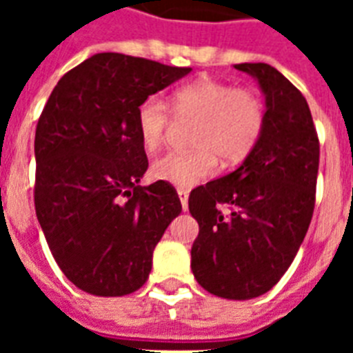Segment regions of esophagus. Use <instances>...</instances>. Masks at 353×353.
<instances>
[{"mask_svg":"<svg viewBox=\"0 0 353 353\" xmlns=\"http://www.w3.org/2000/svg\"><path fill=\"white\" fill-rule=\"evenodd\" d=\"M177 196H179V201H181L183 210L188 209V190L185 188H177Z\"/></svg>","mask_w":353,"mask_h":353,"instance_id":"1","label":"esophagus"}]
</instances>
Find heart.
Segmentation results:
<instances>
[{
  "mask_svg": "<svg viewBox=\"0 0 353 353\" xmlns=\"http://www.w3.org/2000/svg\"><path fill=\"white\" fill-rule=\"evenodd\" d=\"M179 119H196L188 152H168L152 163L159 181L188 188L214 176L220 159L236 165L251 154L263 130V104L247 88L221 80H198L179 88L172 99ZM172 124V110L161 97H148L137 108V128L144 148L155 150Z\"/></svg>",
  "mask_w": 353,
  "mask_h": 353,
  "instance_id": "obj_1",
  "label": "heart"
}]
</instances>
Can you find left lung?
Instances as JSON below:
<instances>
[{
    "label": "left lung",
    "mask_w": 353,
    "mask_h": 353,
    "mask_svg": "<svg viewBox=\"0 0 353 353\" xmlns=\"http://www.w3.org/2000/svg\"><path fill=\"white\" fill-rule=\"evenodd\" d=\"M265 97L260 141L234 172L194 188L199 234L192 273L209 293L247 301L268 293L296 256L315 209L319 137L302 93L269 63H236ZM220 204L230 207L223 215Z\"/></svg>",
    "instance_id": "left-lung-1"
}]
</instances>
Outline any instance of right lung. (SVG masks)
Here are the masks:
<instances>
[{"mask_svg":"<svg viewBox=\"0 0 353 353\" xmlns=\"http://www.w3.org/2000/svg\"><path fill=\"white\" fill-rule=\"evenodd\" d=\"M190 71L99 52L58 80L38 119L36 216L58 268L85 293L137 291L181 212L170 183L139 185L148 159L137 108Z\"/></svg>","mask_w":353,"mask_h":353,"instance_id":"right-lung-1","label":"right lung"}]
</instances>
